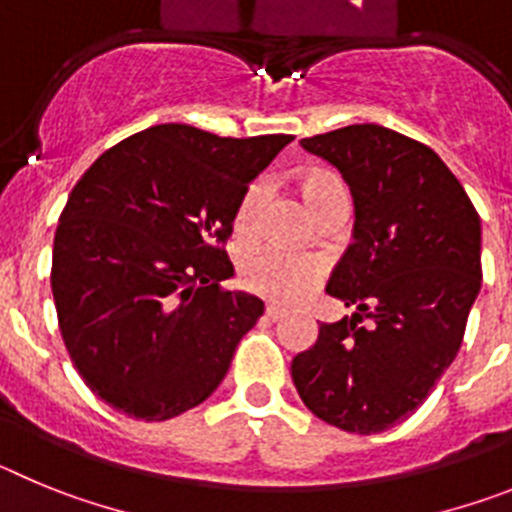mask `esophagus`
<instances>
[{"label": "esophagus", "instance_id": "1", "mask_svg": "<svg viewBox=\"0 0 512 512\" xmlns=\"http://www.w3.org/2000/svg\"><path fill=\"white\" fill-rule=\"evenodd\" d=\"M284 315H287V310H282V307H277V305L266 307V318H269L271 323H277V320H282Z\"/></svg>", "mask_w": 512, "mask_h": 512}]
</instances>
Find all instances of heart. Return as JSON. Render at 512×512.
<instances>
[{"label": "heart", "instance_id": "b5f03b06", "mask_svg": "<svg viewBox=\"0 0 512 512\" xmlns=\"http://www.w3.org/2000/svg\"><path fill=\"white\" fill-rule=\"evenodd\" d=\"M300 194L315 217L333 205H348V189L341 176L328 169H310L300 176ZM264 205V184L253 182L243 189L235 207V230L248 233ZM323 261L315 256H292L282 251H256L241 261L243 287L279 305L305 300L323 279Z\"/></svg>", "mask_w": 512, "mask_h": 512}]
</instances>
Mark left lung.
<instances>
[{
  "instance_id": "left-lung-1",
  "label": "left lung",
  "mask_w": 512,
  "mask_h": 512,
  "mask_svg": "<svg viewBox=\"0 0 512 512\" xmlns=\"http://www.w3.org/2000/svg\"><path fill=\"white\" fill-rule=\"evenodd\" d=\"M354 197V243L325 287L356 307L292 359L302 402L348 433L408 418L456 359L482 287V223L436 151L366 122L302 138ZM367 325L361 326L360 320Z\"/></svg>"
}]
</instances>
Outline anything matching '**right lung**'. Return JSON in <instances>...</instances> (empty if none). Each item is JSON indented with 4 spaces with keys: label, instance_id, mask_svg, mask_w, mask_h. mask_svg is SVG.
<instances>
[{
    "label": "right lung",
    "instance_id": "add662e5",
    "mask_svg": "<svg viewBox=\"0 0 512 512\" xmlns=\"http://www.w3.org/2000/svg\"><path fill=\"white\" fill-rule=\"evenodd\" d=\"M292 135L220 138L166 122L104 151L71 189L53 241L58 325L89 390L138 420H169L223 382L264 312L223 243L243 189Z\"/></svg>",
    "mask_w": 512,
    "mask_h": 512
}]
</instances>
